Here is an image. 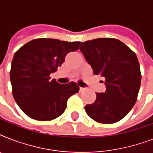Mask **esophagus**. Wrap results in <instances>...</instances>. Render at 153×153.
<instances>
[{"label":"esophagus","instance_id":"1","mask_svg":"<svg viewBox=\"0 0 153 153\" xmlns=\"http://www.w3.org/2000/svg\"><path fill=\"white\" fill-rule=\"evenodd\" d=\"M86 91V88H84V87H80V88H79V91H80V92H83V91Z\"/></svg>","mask_w":153,"mask_h":153}]
</instances>
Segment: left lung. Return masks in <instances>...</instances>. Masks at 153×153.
<instances>
[{
	"mask_svg": "<svg viewBox=\"0 0 153 153\" xmlns=\"http://www.w3.org/2000/svg\"><path fill=\"white\" fill-rule=\"evenodd\" d=\"M94 74L105 78L106 91L97 93L95 102L85 110L97 122L113 124L125 117L135 105L141 81L137 57L117 39L98 38L80 43Z\"/></svg>",
	"mask_w": 153,
	"mask_h": 153,
	"instance_id": "1",
	"label": "left lung"
}]
</instances>
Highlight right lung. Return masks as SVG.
<instances>
[{"instance_id":"add662e5","label":"right lung","mask_w":153,"mask_h":153,"mask_svg":"<svg viewBox=\"0 0 153 153\" xmlns=\"http://www.w3.org/2000/svg\"><path fill=\"white\" fill-rule=\"evenodd\" d=\"M81 42L59 39H32L14 55L10 71L13 98L26 115L38 121H51L65 111L67 102L79 92L74 82L59 84L50 74L77 51Z\"/></svg>"}]
</instances>
